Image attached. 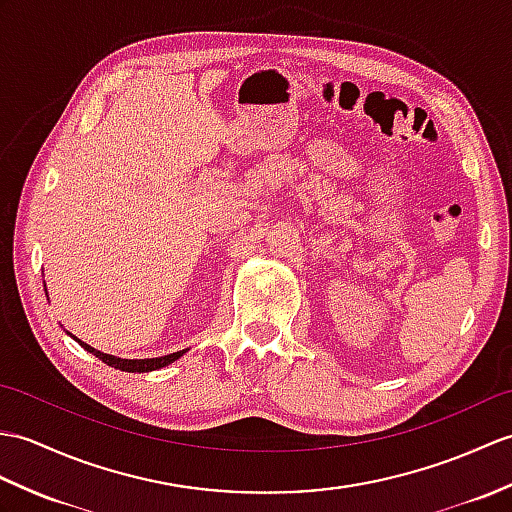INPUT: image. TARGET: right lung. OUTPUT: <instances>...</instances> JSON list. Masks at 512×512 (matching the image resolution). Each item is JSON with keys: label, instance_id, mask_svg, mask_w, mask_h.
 I'll use <instances>...</instances> for the list:
<instances>
[{"label": "right lung", "instance_id": "right-lung-1", "mask_svg": "<svg viewBox=\"0 0 512 512\" xmlns=\"http://www.w3.org/2000/svg\"><path fill=\"white\" fill-rule=\"evenodd\" d=\"M76 340H78V338H76ZM78 342H80L82 349H87L89 353H93L95 358L102 360L104 364H109V366H113V368H120V371H126V373H148V371H157V368H161V366H165V364L176 362V360L181 358V355L185 353V351H176V353H170V355H163V358H150V360H122V358H115V355H106V353H102V351H98V349L89 347L87 342H82V340H78Z\"/></svg>", "mask_w": 512, "mask_h": 512}]
</instances>
